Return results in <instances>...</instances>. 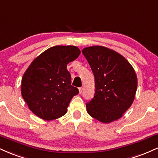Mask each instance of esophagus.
I'll use <instances>...</instances> for the list:
<instances>
[{
  "label": "esophagus",
  "instance_id": "obj_1",
  "mask_svg": "<svg viewBox=\"0 0 158 158\" xmlns=\"http://www.w3.org/2000/svg\"><path fill=\"white\" fill-rule=\"evenodd\" d=\"M79 94H81L82 93V91H83V88L82 87H80V88H79Z\"/></svg>",
  "mask_w": 158,
  "mask_h": 158
}]
</instances>
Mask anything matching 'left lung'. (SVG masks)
I'll list each match as a JSON object with an SVG mask.
<instances>
[{"label":"left lung","instance_id":"1","mask_svg":"<svg viewBox=\"0 0 158 158\" xmlns=\"http://www.w3.org/2000/svg\"><path fill=\"white\" fill-rule=\"evenodd\" d=\"M82 53L95 78V94L86 103L90 116L104 123L120 118L135 99L137 79L135 70L118 52L101 46Z\"/></svg>","mask_w":158,"mask_h":158}]
</instances>
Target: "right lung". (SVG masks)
Instances as JSON below:
<instances>
[{
	"label": "right lung",
	"instance_id": "obj_1",
	"mask_svg": "<svg viewBox=\"0 0 158 158\" xmlns=\"http://www.w3.org/2000/svg\"><path fill=\"white\" fill-rule=\"evenodd\" d=\"M80 52L75 46L52 47L34 59L23 74L21 94L40 118L52 120L62 117L72 98L79 94V89L71 85L67 65Z\"/></svg>",
	"mask_w": 158,
	"mask_h": 158
}]
</instances>
